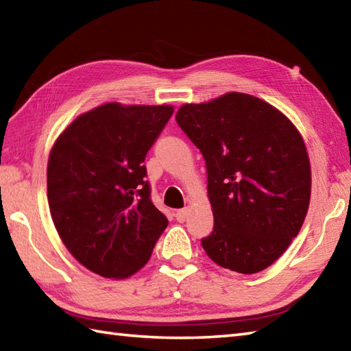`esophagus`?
I'll return each instance as SVG.
<instances>
[{
	"instance_id": "34e87169",
	"label": "esophagus",
	"mask_w": 351,
	"mask_h": 351,
	"mask_svg": "<svg viewBox=\"0 0 351 351\" xmlns=\"http://www.w3.org/2000/svg\"><path fill=\"white\" fill-rule=\"evenodd\" d=\"M187 216H189V208H181L175 213V217L178 222H184L185 219H187Z\"/></svg>"
}]
</instances>
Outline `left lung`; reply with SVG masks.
Instances as JSON below:
<instances>
[{"mask_svg":"<svg viewBox=\"0 0 351 351\" xmlns=\"http://www.w3.org/2000/svg\"><path fill=\"white\" fill-rule=\"evenodd\" d=\"M176 121L207 167L215 226L202 248L225 269H266L297 237L311 201L300 132L269 103L242 93L184 105Z\"/></svg>","mask_w":351,"mask_h":351,"instance_id":"8db88e82","label":"left lung"}]
</instances>
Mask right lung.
I'll return each instance as SVG.
<instances>
[{
  "label": "right lung",
  "mask_w": 351,
  "mask_h": 351,
  "mask_svg": "<svg viewBox=\"0 0 351 351\" xmlns=\"http://www.w3.org/2000/svg\"><path fill=\"white\" fill-rule=\"evenodd\" d=\"M171 114L167 105L106 103L77 117L51 149L54 226L74 258L101 277L140 271L169 225L150 199L143 161Z\"/></svg>",
  "instance_id": "add662e5"
}]
</instances>
